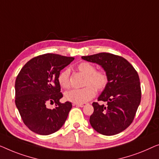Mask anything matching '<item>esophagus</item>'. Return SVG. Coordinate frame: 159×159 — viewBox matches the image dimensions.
I'll return each mask as SVG.
<instances>
[{
    "instance_id": "obj_1",
    "label": "esophagus",
    "mask_w": 159,
    "mask_h": 159,
    "mask_svg": "<svg viewBox=\"0 0 159 159\" xmlns=\"http://www.w3.org/2000/svg\"><path fill=\"white\" fill-rule=\"evenodd\" d=\"M74 105H76V106L80 107H84L86 105V104H74Z\"/></svg>"
}]
</instances>
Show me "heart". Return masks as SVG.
Segmentation results:
<instances>
[{"instance_id":"heart-1","label":"heart","mask_w":159,"mask_h":159,"mask_svg":"<svg viewBox=\"0 0 159 159\" xmlns=\"http://www.w3.org/2000/svg\"><path fill=\"white\" fill-rule=\"evenodd\" d=\"M77 69L86 75L82 89H72L65 93L67 101L74 104H84L90 101L98 91H104L108 86L109 78L105 70H97L94 65L89 62H82L77 66ZM58 84L62 88L70 87V69L65 68L57 76Z\"/></svg>"}]
</instances>
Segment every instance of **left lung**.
<instances>
[{
	"label": "left lung",
	"mask_w": 159,
	"mask_h": 159,
	"mask_svg": "<svg viewBox=\"0 0 159 159\" xmlns=\"http://www.w3.org/2000/svg\"><path fill=\"white\" fill-rule=\"evenodd\" d=\"M86 61L96 62L108 73L109 81L98 98L107 105L93 102V112L90 124L96 131L104 135L121 133L133 122L141 100L138 74L124 57L107 52L83 56Z\"/></svg>",
	"instance_id": "left-lung-1"
}]
</instances>
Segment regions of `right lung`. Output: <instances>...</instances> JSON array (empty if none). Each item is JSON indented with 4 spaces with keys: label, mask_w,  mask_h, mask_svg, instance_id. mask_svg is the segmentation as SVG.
I'll list each match as a JSON object with an SVG mask.
<instances>
[{
    "label": "right lung",
    "mask_w": 159,
    "mask_h": 159,
    "mask_svg": "<svg viewBox=\"0 0 159 159\" xmlns=\"http://www.w3.org/2000/svg\"><path fill=\"white\" fill-rule=\"evenodd\" d=\"M74 57L47 53L34 57L24 65L15 82V103L24 123L35 133H54L66 122L72 108L70 102L60 103L57 76ZM55 102L53 110L46 105Z\"/></svg>",
    "instance_id": "add662e5"
}]
</instances>
